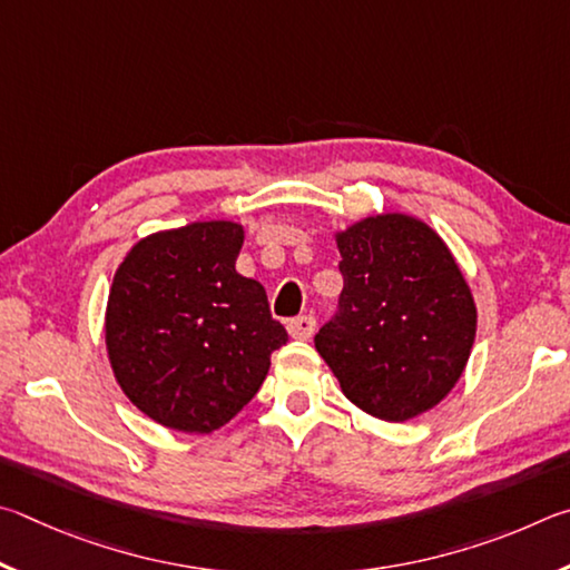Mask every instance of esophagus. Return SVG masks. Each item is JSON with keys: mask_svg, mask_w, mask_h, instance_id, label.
Returning a JSON list of instances; mask_svg holds the SVG:
<instances>
[{"mask_svg": "<svg viewBox=\"0 0 570 570\" xmlns=\"http://www.w3.org/2000/svg\"><path fill=\"white\" fill-rule=\"evenodd\" d=\"M313 331H315L313 315H301V317H295V321L287 323V335H291L293 341H307V337L313 335Z\"/></svg>", "mask_w": 570, "mask_h": 570, "instance_id": "esophagus-1", "label": "esophagus"}]
</instances>
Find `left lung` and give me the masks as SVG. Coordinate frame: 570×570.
Returning a JSON list of instances; mask_svg holds the SVG:
<instances>
[{
	"label": "left lung",
	"instance_id": "left-lung-1",
	"mask_svg": "<svg viewBox=\"0 0 570 570\" xmlns=\"http://www.w3.org/2000/svg\"><path fill=\"white\" fill-rule=\"evenodd\" d=\"M341 313L315 351L347 401L387 423L443 403L471 357L478 311L445 239L421 217L381 213L333 233Z\"/></svg>",
	"mask_w": 570,
	"mask_h": 570
}]
</instances>
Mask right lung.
Returning a JSON list of instances; mask_svg holds the SVG:
<instances>
[{
    "mask_svg": "<svg viewBox=\"0 0 570 570\" xmlns=\"http://www.w3.org/2000/svg\"><path fill=\"white\" fill-rule=\"evenodd\" d=\"M245 225L197 219L129 247L115 269L105 347L117 385L149 421L207 435L253 401L287 343L265 287L235 269Z\"/></svg>",
    "mask_w": 570,
    "mask_h": 570,
    "instance_id": "add662e5",
    "label": "right lung"
}]
</instances>
